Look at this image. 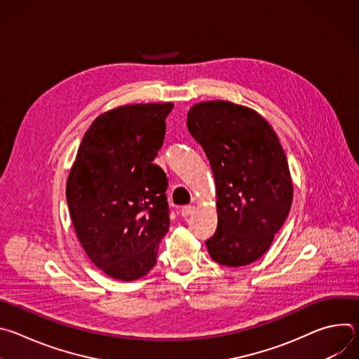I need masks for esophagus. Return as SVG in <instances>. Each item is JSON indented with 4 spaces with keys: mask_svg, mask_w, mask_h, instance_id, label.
I'll return each mask as SVG.
<instances>
[{
    "mask_svg": "<svg viewBox=\"0 0 359 359\" xmlns=\"http://www.w3.org/2000/svg\"><path fill=\"white\" fill-rule=\"evenodd\" d=\"M193 212H194V206H193V204H187V206H183L182 210H180V213H182L183 217L190 216Z\"/></svg>",
    "mask_w": 359,
    "mask_h": 359,
    "instance_id": "obj_1",
    "label": "esophagus"
}]
</instances>
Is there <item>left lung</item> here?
<instances>
[{
	"instance_id": "left-lung-1",
	"label": "left lung",
	"mask_w": 359,
	"mask_h": 359,
	"mask_svg": "<svg viewBox=\"0 0 359 359\" xmlns=\"http://www.w3.org/2000/svg\"><path fill=\"white\" fill-rule=\"evenodd\" d=\"M187 129L210 162L217 189L212 259L247 266L270 248L292 203L285 153L266 119L231 102L210 100L187 114Z\"/></svg>"
}]
</instances>
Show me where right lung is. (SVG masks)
Here are the masks:
<instances>
[{"mask_svg":"<svg viewBox=\"0 0 359 359\" xmlns=\"http://www.w3.org/2000/svg\"><path fill=\"white\" fill-rule=\"evenodd\" d=\"M173 104L126 105L97 116L67 182L76 236L92 263L132 281L156 264L170 226L168 177L153 163Z\"/></svg>","mask_w":359,"mask_h":359,"instance_id":"right-lung-1","label":"right lung"}]
</instances>
